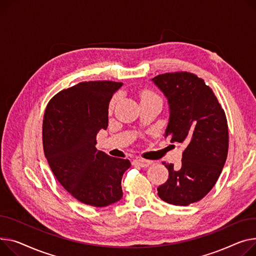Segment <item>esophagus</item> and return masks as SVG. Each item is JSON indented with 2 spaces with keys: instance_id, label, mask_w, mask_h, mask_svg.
I'll list each match as a JSON object with an SVG mask.
<instances>
[{
  "instance_id": "34e87169",
  "label": "esophagus",
  "mask_w": 256,
  "mask_h": 256,
  "mask_svg": "<svg viewBox=\"0 0 256 256\" xmlns=\"http://www.w3.org/2000/svg\"><path fill=\"white\" fill-rule=\"evenodd\" d=\"M132 162H134V164H136V166H141V168H147V166H151V164H152V162H151V160H141V158H139V160H134Z\"/></svg>"
}]
</instances>
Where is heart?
<instances>
[{
  "label": "heart",
  "mask_w": 256,
  "mask_h": 256,
  "mask_svg": "<svg viewBox=\"0 0 256 256\" xmlns=\"http://www.w3.org/2000/svg\"><path fill=\"white\" fill-rule=\"evenodd\" d=\"M145 96H154V94H151V92H143V94H142V98H145ZM114 103H115V98H113V100H111L110 109H112V108H113Z\"/></svg>",
  "instance_id": "1"
}]
</instances>
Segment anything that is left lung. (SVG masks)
I'll return each instance as SVG.
<instances>
[{
  "instance_id": "8db88e82",
  "label": "left lung",
  "mask_w": 256,
  "mask_h": 256,
  "mask_svg": "<svg viewBox=\"0 0 256 256\" xmlns=\"http://www.w3.org/2000/svg\"><path fill=\"white\" fill-rule=\"evenodd\" d=\"M151 80L168 100L164 137L185 145L179 170L164 162L168 178L158 194L168 204L187 206L205 196L222 171L228 151L226 113L212 88L194 74L166 73Z\"/></svg>"
}]
</instances>
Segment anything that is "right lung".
Segmentation results:
<instances>
[{"mask_svg":"<svg viewBox=\"0 0 256 256\" xmlns=\"http://www.w3.org/2000/svg\"><path fill=\"white\" fill-rule=\"evenodd\" d=\"M122 82L88 81L62 90L48 103L43 148L51 171L79 202L106 207L122 198V179L128 160L96 148L100 130L108 128V109Z\"/></svg>","mask_w":256,"mask_h":256,"instance_id":"right-lung-1","label":"right lung"}]
</instances>
